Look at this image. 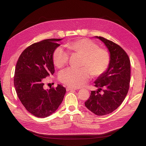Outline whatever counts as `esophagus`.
<instances>
[{
  "mask_svg": "<svg viewBox=\"0 0 146 146\" xmlns=\"http://www.w3.org/2000/svg\"><path fill=\"white\" fill-rule=\"evenodd\" d=\"M76 88H72V87H70V86H67L66 87V90H67L68 91H72V90H76Z\"/></svg>",
  "mask_w": 146,
  "mask_h": 146,
  "instance_id": "esophagus-1",
  "label": "esophagus"
}]
</instances>
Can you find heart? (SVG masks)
<instances>
[{
  "label": "heart",
  "instance_id": "b5f03b06",
  "mask_svg": "<svg viewBox=\"0 0 146 146\" xmlns=\"http://www.w3.org/2000/svg\"><path fill=\"white\" fill-rule=\"evenodd\" d=\"M70 52L77 53L83 56L81 68H69L60 72V80L69 86L78 88L84 85L92 76L98 77L107 69L110 56L107 50L99 48L98 45L86 38L79 39L66 45ZM53 62L57 68H63L67 64L69 54L58 46L52 54Z\"/></svg>",
  "mask_w": 146,
  "mask_h": 146
}]
</instances>
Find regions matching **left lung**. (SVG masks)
Listing matches in <instances>:
<instances>
[{
  "label": "left lung",
  "instance_id": "1",
  "mask_svg": "<svg viewBox=\"0 0 146 146\" xmlns=\"http://www.w3.org/2000/svg\"><path fill=\"white\" fill-rule=\"evenodd\" d=\"M96 38L107 47L110 61L107 69L94 82L98 91H91L85 105L96 115L103 116L114 111L125 99L130 86V61L125 50L117 44L101 36Z\"/></svg>",
  "mask_w": 146,
  "mask_h": 146
}]
</instances>
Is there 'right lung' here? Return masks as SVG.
<instances>
[{"label": "right lung", "mask_w": 146, "mask_h": 146, "mask_svg": "<svg viewBox=\"0 0 146 146\" xmlns=\"http://www.w3.org/2000/svg\"><path fill=\"white\" fill-rule=\"evenodd\" d=\"M63 39L34 43L23 52L16 63L14 85L22 104L33 115L46 117L58 109L66 92L61 85L45 90L44 79L55 72L52 54Z\"/></svg>", "instance_id": "obj_1"}]
</instances>
